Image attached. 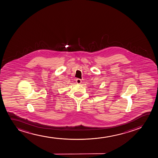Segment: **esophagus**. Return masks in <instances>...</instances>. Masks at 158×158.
<instances>
[{
  "mask_svg": "<svg viewBox=\"0 0 158 158\" xmlns=\"http://www.w3.org/2000/svg\"><path fill=\"white\" fill-rule=\"evenodd\" d=\"M76 83L78 84H80L81 83V80L80 79H77Z\"/></svg>",
  "mask_w": 158,
  "mask_h": 158,
  "instance_id": "34e87169",
  "label": "esophagus"
}]
</instances>
